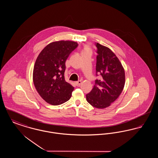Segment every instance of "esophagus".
Returning a JSON list of instances; mask_svg holds the SVG:
<instances>
[{
    "instance_id": "34e87169",
    "label": "esophagus",
    "mask_w": 158,
    "mask_h": 158,
    "mask_svg": "<svg viewBox=\"0 0 158 158\" xmlns=\"http://www.w3.org/2000/svg\"><path fill=\"white\" fill-rule=\"evenodd\" d=\"M82 83V81H79L77 82H76L75 84L76 86H79Z\"/></svg>"
}]
</instances>
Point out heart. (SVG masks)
Wrapping results in <instances>:
<instances>
[{
  "mask_svg": "<svg viewBox=\"0 0 158 158\" xmlns=\"http://www.w3.org/2000/svg\"><path fill=\"white\" fill-rule=\"evenodd\" d=\"M85 52H91V48L90 45H86L84 46L82 50V53Z\"/></svg>",
  "mask_w": 158,
  "mask_h": 158,
  "instance_id": "b5f03b06",
  "label": "heart"
}]
</instances>
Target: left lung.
I'll return each mask as SVG.
<instances>
[{
  "instance_id": "1",
  "label": "left lung",
  "mask_w": 158,
  "mask_h": 158,
  "mask_svg": "<svg viewBox=\"0 0 158 158\" xmlns=\"http://www.w3.org/2000/svg\"><path fill=\"white\" fill-rule=\"evenodd\" d=\"M98 48L96 72L101 79L95 81L90 93L86 95V101L95 108L104 109L120 96L125 85V71L120 61L107 47L97 43Z\"/></svg>"
}]
</instances>
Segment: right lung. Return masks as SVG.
Segmentation results:
<instances>
[{
  "instance_id": "obj_1",
  "label": "right lung",
  "mask_w": 158,
  "mask_h": 158,
  "mask_svg": "<svg viewBox=\"0 0 158 158\" xmlns=\"http://www.w3.org/2000/svg\"><path fill=\"white\" fill-rule=\"evenodd\" d=\"M77 45L73 41H54L38 56L33 70V82L41 97L51 105L63 104L72 97L74 88L65 81V63Z\"/></svg>"
}]
</instances>
